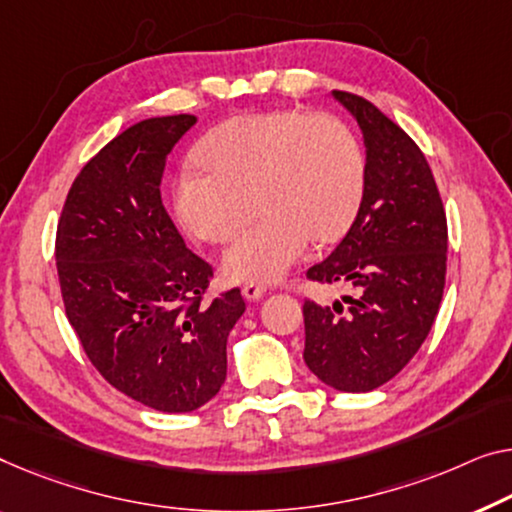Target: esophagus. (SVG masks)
Masks as SVG:
<instances>
[{"label": "esophagus", "instance_id": "obj_1", "mask_svg": "<svg viewBox=\"0 0 512 512\" xmlns=\"http://www.w3.org/2000/svg\"><path fill=\"white\" fill-rule=\"evenodd\" d=\"M241 294L246 296L248 301H257L266 294V287L259 285V282H246V285H243V289H241Z\"/></svg>", "mask_w": 512, "mask_h": 512}]
</instances>
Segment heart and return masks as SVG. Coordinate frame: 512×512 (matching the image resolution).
<instances>
[{
  "label": "heart",
  "instance_id": "heart-1",
  "mask_svg": "<svg viewBox=\"0 0 512 512\" xmlns=\"http://www.w3.org/2000/svg\"><path fill=\"white\" fill-rule=\"evenodd\" d=\"M195 163L202 170H183L170 193L174 218L193 239L230 241L253 216V200L262 211L223 255L236 282L280 280L310 239H342L365 193L361 140L333 114L232 117L197 142Z\"/></svg>",
  "mask_w": 512,
  "mask_h": 512
}]
</instances>
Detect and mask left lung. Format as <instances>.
Here are the masks:
<instances>
[{"mask_svg":"<svg viewBox=\"0 0 512 512\" xmlns=\"http://www.w3.org/2000/svg\"><path fill=\"white\" fill-rule=\"evenodd\" d=\"M333 98L363 133L365 193L345 239L305 276L347 285L354 296L303 303V358L335 391L368 393L398 375L432 329L446 285L448 227L418 144L365 98Z\"/></svg>","mask_w":512,"mask_h":512,"instance_id":"obj_1","label":"left lung"}]
</instances>
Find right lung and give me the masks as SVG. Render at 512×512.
<instances>
[{
    "instance_id": "right-lung-1",
    "label": "right lung",
    "mask_w": 512,
    "mask_h": 512,
    "mask_svg": "<svg viewBox=\"0 0 512 512\" xmlns=\"http://www.w3.org/2000/svg\"><path fill=\"white\" fill-rule=\"evenodd\" d=\"M193 114L144 119L82 167L57 225L66 317L94 368L165 414L200 409L227 375L239 289L204 301L213 269L186 248L160 200L167 154Z\"/></svg>"
}]
</instances>
